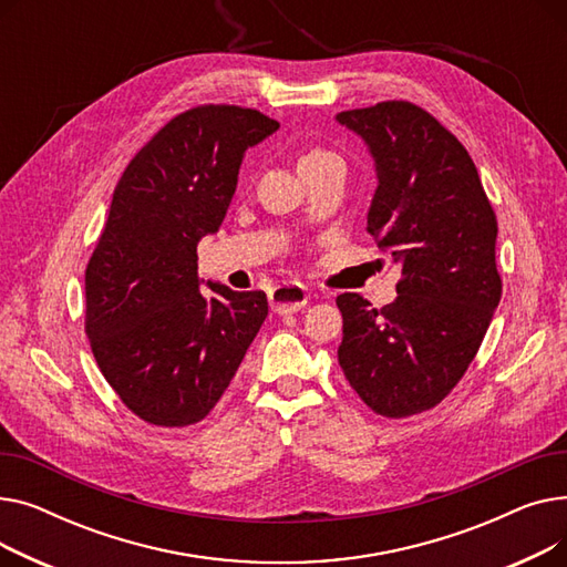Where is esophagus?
<instances>
[{
  "label": "esophagus",
  "mask_w": 567,
  "mask_h": 567,
  "mask_svg": "<svg viewBox=\"0 0 567 567\" xmlns=\"http://www.w3.org/2000/svg\"><path fill=\"white\" fill-rule=\"evenodd\" d=\"M268 301H271V310L276 315H293L306 308V303L310 301V293L301 285L285 282L271 291Z\"/></svg>",
  "instance_id": "1"
}]
</instances>
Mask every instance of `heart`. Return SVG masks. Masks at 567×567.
I'll return each mask as SVG.
<instances>
[{
	"instance_id": "1",
	"label": "heart",
	"mask_w": 567,
	"mask_h": 567,
	"mask_svg": "<svg viewBox=\"0 0 567 567\" xmlns=\"http://www.w3.org/2000/svg\"><path fill=\"white\" fill-rule=\"evenodd\" d=\"M329 161H340L333 152H329V148H323L319 144H312L308 146L306 152L301 154L299 158V169H308V167H315V165H321V163H329Z\"/></svg>"
}]
</instances>
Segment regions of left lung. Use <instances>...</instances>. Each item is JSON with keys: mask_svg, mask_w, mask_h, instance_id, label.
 Here are the masks:
<instances>
[{"mask_svg": "<svg viewBox=\"0 0 567 567\" xmlns=\"http://www.w3.org/2000/svg\"><path fill=\"white\" fill-rule=\"evenodd\" d=\"M370 146L379 186L368 231L402 268L381 310L340 293V368L379 415L436 406L475 359L501 301L496 214L464 144L409 101L338 114Z\"/></svg>", "mask_w": 567, "mask_h": 567, "instance_id": "obj_1", "label": "left lung"}]
</instances>
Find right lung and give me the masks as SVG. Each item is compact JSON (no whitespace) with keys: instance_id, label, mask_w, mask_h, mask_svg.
I'll return each mask as SVG.
<instances>
[{"instance_id":"obj_1","label":"right lung","mask_w":567,"mask_h":567,"mask_svg":"<svg viewBox=\"0 0 567 567\" xmlns=\"http://www.w3.org/2000/svg\"><path fill=\"white\" fill-rule=\"evenodd\" d=\"M252 107L197 105L148 140L114 188L84 274L94 359L137 419H206L268 315L264 291H199L197 244L218 231L248 146L276 133Z\"/></svg>"}]
</instances>
